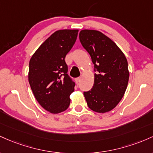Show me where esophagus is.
Returning <instances> with one entry per match:
<instances>
[{
  "label": "esophagus",
  "instance_id": "esophagus-1",
  "mask_svg": "<svg viewBox=\"0 0 153 153\" xmlns=\"http://www.w3.org/2000/svg\"><path fill=\"white\" fill-rule=\"evenodd\" d=\"M80 80H81V77H77V78L76 79V84L79 83Z\"/></svg>",
  "mask_w": 153,
  "mask_h": 153
}]
</instances>
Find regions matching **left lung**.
I'll return each mask as SVG.
<instances>
[{
    "label": "left lung",
    "instance_id": "left-lung-1",
    "mask_svg": "<svg viewBox=\"0 0 153 153\" xmlns=\"http://www.w3.org/2000/svg\"><path fill=\"white\" fill-rule=\"evenodd\" d=\"M79 40L96 72L92 88L84 92L87 105L95 112H108L121 101L127 87V60L114 41L99 31L82 30Z\"/></svg>",
    "mask_w": 153,
    "mask_h": 153
}]
</instances>
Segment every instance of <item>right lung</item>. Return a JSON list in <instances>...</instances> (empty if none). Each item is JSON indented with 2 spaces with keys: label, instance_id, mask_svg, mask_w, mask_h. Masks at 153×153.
Instances as JSON below:
<instances>
[{
  "label": "right lung",
  "instance_id": "add662e5",
  "mask_svg": "<svg viewBox=\"0 0 153 153\" xmlns=\"http://www.w3.org/2000/svg\"><path fill=\"white\" fill-rule=\"evenodd\" d=\"M77 35V30L56 31L39 46L30 61L28 77L32 92L39 105L52 114L63 112L70 105L69 96L75 83L68 75L65 58Z\"/></svg>",
  "mask_w": 153,
  "mask_h": 153
}]
</instances>
